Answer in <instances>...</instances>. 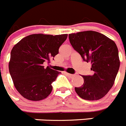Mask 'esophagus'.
Wrapping results in <instances>:
<instances>
[{"label": "esophagus", "instance_id": "34e87169", "mask_svg": "<svg viewBox=\"0 0 126 126\" xmlns=\"http://www.w3.org/2000/svg\"><path fill=\"white\" fill-rule=\"evenodd\" d=\"M65 74H66L67 76H68L69 77V78H73V77H74V74H69V73H66V72H65Z\"/></svg>", "mask_w": 126, "mask_h": 126}]
</instances>
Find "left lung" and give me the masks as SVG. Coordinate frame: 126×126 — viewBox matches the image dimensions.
I'll list each match as a JSON object with an SVG mask.
<instances>
[{"instance_id":"left-lung-1","label":"left lung","mask_w":126,"mask_h":126,"mask_svg":"<svg viewBox=\"0 0 126 126\" xmlns=\"http://www.w3.org/2000/svg\"><path fill=\"white\" fill-rule=\"evenodd\" d=\"M71 45L82 59L92 63L93 75L82 76L84 83L75 91L81 98L97 100L109 92L114 83L120 66L119 51L115 42L93 31L69 34Z\"/></svg>"}]
</instances>
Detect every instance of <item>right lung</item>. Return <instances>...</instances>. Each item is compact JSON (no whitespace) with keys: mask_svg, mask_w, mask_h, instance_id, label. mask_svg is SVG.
<instances>
[{"mask_svg":"<svg viewBox=\"0 0 126 126\" xmlns=\"http://www.w3.org/2000/svg\"><path fill=\"white\" fill-rule=\"evenodd\" d=\"M67 37V34H33L14 45L9 69L14 86L23 97L39 101L50 94L52 83L61 73L48 66L45 68L43 64L53 59Z\"/></svg>","mask_w":126,"mask_h":126,"instance_id":"obj_1","label":"right lung"}]
</instances>
